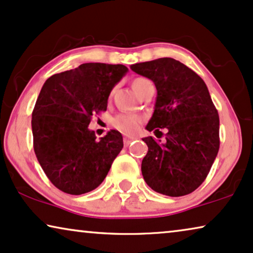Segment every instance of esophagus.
I'll return each instance as SVG.
<instances>
[{"label":"esophagus","instance_id":"obj_1","mask_svg":"<svg viewBox=\"0 0 253 253\" xmlns=\"http://www.w3.org/2000/svg\"><path fill=\"white\" fill-rule=\"evenodd\" d=\"M134 139H136V138H134V137L126 136V137H124V146H129V145L132 143Z\"/></svg>","mask_w":253,"mask_h":253}]
</instances>
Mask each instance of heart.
Here are the masks:
<instances>
[{
  "label": "heart",
  "instance_id": "obj_1",
  "mask_svg": "<svg viewBox=\"0 0 253 253\" xmlns=\"http://www.w3.org/2000/svg\"><path fill=\"white\" fill-rule=\"evenodd\" d=\"M147 83L151 82L145 78L138 77L132 81V88L134 89V92L137 93L144 85H146ZM140 123L141 117L132 115V114H122V115H119L115 120H114V126H115L119 130L126 133L136 132L138 127L140 126Z\"/></svg>",
  "mask_w": 253,
  "mask_h": 253
}]
</instances>
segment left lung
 I'll use <instances>...</instances> for the list:
<instances>
[{"label": "left lung", "mask_w": 253, "mask_h": 253, "mask_svg": "<svg viewBox=\"0 0 253 253\" xmlns=\"http://www.w3.org/2000/svg\"><path fill=\"white\" fill-rule=\"evenodd\" d=\"M130 68L157 87L146 130L167 131L165 143L143 138L148 147L141 162L145 182L162 195H189L205 181L219 152L220 121L209 88L195 71L170 57Z\"/></svg>", "instance_id": "obj_1"}]
</instances>
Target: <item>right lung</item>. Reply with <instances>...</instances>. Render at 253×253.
<instances>
[{
  "mask_svg": "<svg viewBox=\"0 0 253 253\" xmlns=\"http://www.w3.org/2000/svg\"><path fill=\"white\" fill-rule=\"evenodd\" d=\"M127 72L123 64L84 63L44 83L32 113L33 147L49 181L69 195L98 188L123 148L110 130L96 139L93 114L106 112L108 96Z\"/></svg>",
  "mask_w": 253,
  "mask_h": 253,
  "instance_id": "right-lung-1",
  "label": "right lung"
}]
</instances>
